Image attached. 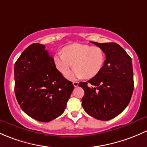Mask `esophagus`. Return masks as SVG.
I'll return each instance as SVG.
<instances>
[{
	"instance_id": "1",
	"label": "esophagus",
	"mask_w": 147,
	"mask_h": 147,
	"mask_svg": "<svg viewBox=\"0 0 147 147\" xmlns=\"http://www.w3.org/2000/svg\"><path fill=\"white\" fill-rule=\"evenodd\" d=\"M73 85L74 87H77L78 86V82H73Z\"/></svg>"
}]
</instances>
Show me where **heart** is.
Masks as SVG:
<instances>
[{
  "instance_id": "heart-1",
  "label": "heart",
  "mask_w": 147,
  "mask_h": 147,
  "mask_svg": "<svg viewBox=\"0 0 147 147\" xmlns=\"http://www.w3.org/2000/svg\"><path fill=\"white\" fill-rule=\"evenodd\" d=\"M62 53L54 57L57 70L65 74L72 66L75 69L66 74L69 80L76 78H91L102 70L105 61V54L99 47H90L82 44H74L65 47Z\"/></svg>"
}]
</instances>
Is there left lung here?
I'll return each instance as SVG.
<instances>
[{
	"label": "left lung",
	"mask_w": 147,
	"mask_h": 147,
	"mask_svg": "<svg viewBox=\"0 0 147 147\" xmlns=\"http://www.w3.org/2000/svg\"><path fill=\"white\" fill-rule=\"evenodd\" d=\"M91 42L104 51L106 59L98 75L78 84L85 92L82 106L91 117L106 121L120 114L131 100L134 90L132 62L118 44ZM88 83L93 87H89Z\"/></svg>",
	"instance_id": "8db88e82"
}]
</instances>
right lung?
I'll return each mask as SVG.
<instances>
[{"instance_id":"right-lung-1","label":"right lung","mask_w":147,"mask_h":147,"mask_svg":"<svg viewBox=\"0 0 147 147\" xmlns=\"http://www.w3.org/2000/svg\"><path fill=\"white\" fill-rule=\"evenodd\" d=\"M14 74L16 98L30 117L47 122L64 112L74 85L57 70L45 45L27 47L15 63Z\"/></svg>"}]
</instances>
